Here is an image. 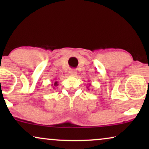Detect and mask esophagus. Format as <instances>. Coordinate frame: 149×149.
Listing matches in <instances>:
<instances>
[{"label":"esophagus","instance_id":"obj_1","mask_svg":"<svg viewBox=\"0 0 149 149\" xmlns=\"http://www.w3.org/2000/svg\"><path fill=\"white\" fill-rule=\"evenodd\" d=\"M69 73H70V74L72 75V76H74V75L77 74V71L75 70H70Z\"/></svg>","mask_w":149,"mask_h":149}]
</instances>
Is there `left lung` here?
Listing matches in <instances>:
<instances>
[{
    "instance_id": "8db88e82",
    "label": "left lung",
    "mask_w": 149,
    "mask_h": 149,
    "mask_svg": "<svg viewBox=\"0 0 149 149\" xmlns=\"http://www.w3.org/2000/svg\"><path fill=\"white\" fill-rule=\"evenodd\" d=\"M88 85H87V89H88V90H89V89H88V87H89V86H90V85H91V83H88Z\"/></svg>"
}]
</instances>
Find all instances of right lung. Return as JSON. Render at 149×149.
Masks as SVG:
<instances>
[{"label":"right lung","mask_w":149,"mask_h":149,"mask_svg":"<svg viewBox=\"0 0 149 149\" xmlns=\"http://www.w3.org/2000/svg\"><path fill=\"white\" fill-rule=\"evenodd\" d=\"M58 81H56L54 83H52V86L53 87V88H54V89H55V87L58 86Z\"/></svg>","instance_id":"add662e5"}]
</instances>
